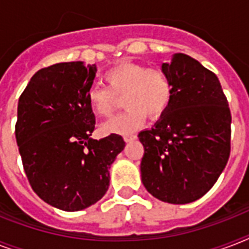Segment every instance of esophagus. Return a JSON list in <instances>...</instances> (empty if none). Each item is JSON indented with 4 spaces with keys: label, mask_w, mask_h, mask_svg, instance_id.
<instances>
[{
    "label": "esophagus",
    "mask_w": 249,
    "mask_h": 249,
    "mask_svg": "<svg viewBox=\"0 0 249 249\" xmlns=\"http://www.w3.org/2000/svg\"><path fill=\"white\" fill-rule=\"evenodd\" d=\"M136 138H137L136 134H126V136H124L125 142H130V141H134Z\"/></svg>",
    "instance_id": "1"
}]
</instances>
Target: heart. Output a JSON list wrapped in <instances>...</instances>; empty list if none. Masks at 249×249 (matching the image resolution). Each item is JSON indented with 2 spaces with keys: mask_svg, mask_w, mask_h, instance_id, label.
Instances as JSON below:
<instances>
[{
  "mask_svg": "<svg viewBox=\"0 0 249 249\" xmlns=\"http://www.w3.org/2000/svg\"><path fill=\"white\" fill-rule=\"evenodd\" d=\"M107 88L90 86L86 101L94 115L109 116L117 98L124 97V112L101 125L105 134H130L140 129L150 117L161 116L169 107L173 84L164 70L148 68L146 64L123 62L109 68L103 75Z\"/></svg>",
  "mask_w": 249,
  "mask_h": 249,
  "instance_id": "1",
  "label": "heart"
}]
</instances>
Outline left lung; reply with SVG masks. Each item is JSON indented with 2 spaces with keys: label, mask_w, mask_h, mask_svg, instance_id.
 I'll return each instance as SVG.
<instances>
[{
  "label": "left lung",
  "mask_w": 249,
  "mask_h": 249,
  "mask_svg": "<svg viewBox=\"0 0 249 249\" xmlns=\"http://www.w3.org/2000/svg\"><path fill=\"white\" fill-rule=\"evenodd\" d=\"M161 70L173 95L159 121L138 134L141 177L156 199L187 204L208 193L228 164L231 113L217 76L196 59L178 53Z\"/></svg>",
  "instance_id": "left-lung-1"
}]
</instances>
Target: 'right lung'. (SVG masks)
<instances>
[{"label": "right lung", "instance_id": "obj_1", "mask_svg": "<svg viewBox=\"0 0 249 249\" xmlns=\"http://www.w3.org/2000/svg\"><path fill=\"white\" fill-rule=\"evenodd\" d=\"M97 67L56 63L32 76L18 102L15 137L33 191L66 212L101 200L109 168L125 147L123 137L90 138L95 128L86 93Z\"/></svg>", "mask_w": 249, "mask_h": 249}]
</instances>
